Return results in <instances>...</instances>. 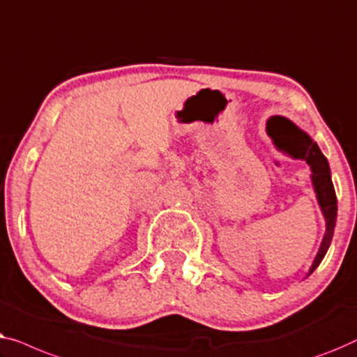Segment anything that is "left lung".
Instances as JSON below:
<instances>
[{
    "instance_id": "8db88e82",
    "label": "left lung",
    "mask_w": 357,
    "mask_h": 357,
    "mask_svg": "<svg viewBox=\"0 0 357 357\" xmlns=\"http://www.w3.org/2000/svg\"><path fill=\"white\" fill-rule=\"evenodd\" d=\"M294 129V139L291 140L289 144L281 145L278 144V147L281 150H284L286 153H289L293 158H303L307 162V165L312 169V184L315 189V194H317V200L320 208H322L325 222H327V231H325L324 241L320 244V249L317 255H315V260L310 267L309 275L314 272L315 268L319 267V264L322 262V259L327 254V250L330 248L331 238H333V231H335V223H336V194H335V188L333 183H331V176H330V167L327 158L324 157V153L320 152L319 145L314 142L312 139L309 137L304 130H301L298 128Z\"/></svg>"
}]
</instances>
